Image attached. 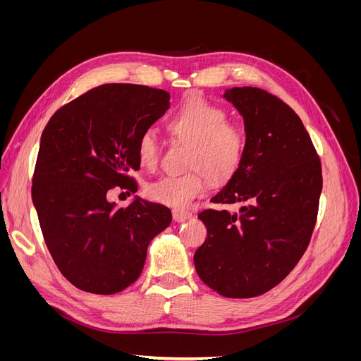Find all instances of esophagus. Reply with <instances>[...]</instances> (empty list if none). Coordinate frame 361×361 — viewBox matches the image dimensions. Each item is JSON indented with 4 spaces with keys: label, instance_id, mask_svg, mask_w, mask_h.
<instances>
[{
    "label": "esophagus",
    "instance_id": "obj_1",
    "mask_svg": "<svg viewBox=\"0 0 361 361\" xmlns=\"http://www.w3.org/2000/svg\"><path fill=\"white\" fill-rule=\"evenodd\" d=\"M191 216H192V214L188 212V211H182V209H174V211H173L174 221H178V223L187 221V220H190Z\"/></svg>",
    "mask_w": 361,
    "mask_h": 361
}]
</instances>
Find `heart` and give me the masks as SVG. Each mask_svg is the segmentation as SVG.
Segmentation results:
<instances>
[{
    "mask_svg": "<svg viewBox=\"0 0 361 361\" xmlns=\"http://www.w3.org/2000/svg\"><path fill=\"white\" fill-rule=\"evenodd\" d=\"M169 130L178 140L191 145L185 174H170L150 182L146 194L150 200L170 207H185L206 191L207 180L220 183L238 171L245 154L244 130L227 122L223 108L204 99L188 101L169 122ZM137 152L141 166L157 169L161 161V143L154 129L138 138Z\"/></svg>",
    "mask_w": 361,
    "mask_h": 361,
    "instance_id": "b5f03b06",
    "label": "heart"
}]
</instances>
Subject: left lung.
I'll list each match as a JSON object with an SVG mask.
<instances>
[{"label": "left lung", "mask_w": 361, "mask_h": 361, "mask_svg": "<svg viewBox=\"0 0 361 361\" xmlns=\"http://www.w3.org/2000/svg\"><path fill=\"white\" fill-rule=\"evenodd\" d=\"M223 97L244 118L245 154L211 202L241 207L199 214L207 238L194 265L223 297L251 298L277 286L307 248L322 191L321 161L301 118L277 96L233 87Z\"/></svg>", "instance_id": "1"}]
</instances>
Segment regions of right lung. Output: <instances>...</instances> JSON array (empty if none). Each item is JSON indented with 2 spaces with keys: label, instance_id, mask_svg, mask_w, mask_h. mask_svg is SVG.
Listing matches in <instances>:
<instances>
[{
  "label": "right lung",
  "instance_id": "1",
  "mask_svg": "<svg viewBox=\"0 0 361 361\" xmlns=\"http://www.w3.org/2000/svg\"><path fill=\"white\" fill-rule=\"evenodd\" d=\"M170 94L104 84L61 106L40 138L31 197L49 253L81 290L111 295L143 271L152 239L171 223L169 207L135 197L108 202L111 188L137 191L140 135L169 110Z\"/></svg>",
  "mask_w": 361,
  "mask_h": 361
}]
</instances>
